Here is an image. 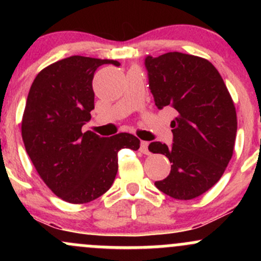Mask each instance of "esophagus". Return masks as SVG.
I'll return each instance as SVG.
<instances>
[{
    "label": "esophagus",
    "mask_w": 261,
    "mask_h": 261,
    "mask_svg": "<svg viewBox=\"0 0 261 261\" xmlns=\"http://www.w3.org/2000/svg\"><path fill=\"white\" fill-rule=\"evenodd\" d=\"M140 151L142 152L143 154H149V151H148V142H146V141H141Z\"/></svg>",
    "instance_id": "obj_1"
}]
</instances>
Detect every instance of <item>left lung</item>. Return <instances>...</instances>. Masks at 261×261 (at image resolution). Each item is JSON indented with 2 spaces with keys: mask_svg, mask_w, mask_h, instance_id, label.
Wrapping results in <instances>:
<instances>
[{
  "mask_svg": "<svg viewBox=\"0 0 261 261\" xmlns=\"http://www.w3.org/2000/svg\"><path fill=\"white\" fill-rule=\"evenodd\" d=\"M148 86L158 109L170 107L173 143L155 141L148 149L166 155L169 175L155 181L162 193L191 200L222 176L234 148L237 114L222 77L207 60L182 53L146 56Z\"/></svg>",
  "mask_w": 261,
  "mask_h": 261,
  "instance_id": "left-lung-1",
  "label": "left lung"
}]
</instances>
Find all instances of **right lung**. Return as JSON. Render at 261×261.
I'll list each match as a JSON object with an SVG mask.
<instances>
[{
  "mask_svg": "<svg viewBox=\"0 0 261 261\" xmlns=\"http://www.w3.org/2000/svg\"><path fill=\"white\" fill-rule=\"evenodd\" d=\"M115 60L70 56L38 73L22 120L25 151L50 190L70 203L93 201L109 190L118 173V152L136 151L140 140L86 131L94 109L92 81L99 66Z\"/></svg>",
  "mask_w": 261,
  "mask_h": 261,
  "instance_id": "add662e5",
  "label": "right lung"
}]
</instances>
